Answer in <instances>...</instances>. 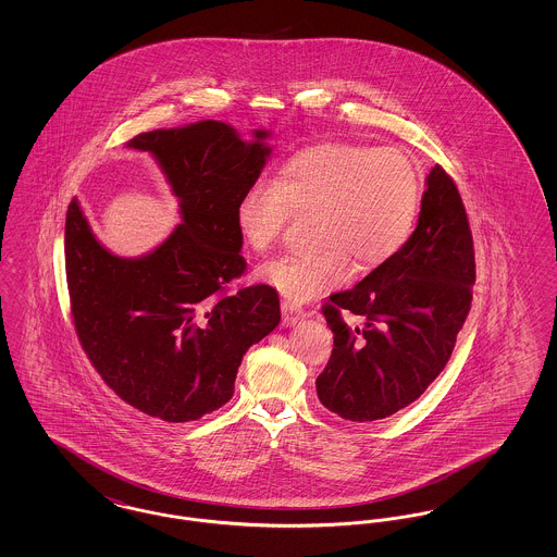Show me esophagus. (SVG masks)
Returning <instances> with one entry per match:
<instances>
[{
  "label": "esophagus",
  "instance_id": "34e87169",
  "mask_svg": "<svg viewBox=\"0 0 557 557\" xmlns=\"http://www.w3.org/2000/svg\"><path fill=\"white\" fill-rule=\"evenodd\" d=\"M282 315H284V323L286 325H296L300 319L305 318V311L298 305L290 302V300H284L282 302Z\"/></svg>",
  "mask_w": 557,
  "mask_h": 557
}]
</instances>
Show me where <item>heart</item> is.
<instances>
[{"instance_id":"heart-1","label":"heart","mask_w":557,"mask_h":557,"mask_svg":"<svg viewBox=\"0 0 557 557\" xmlns=\"http://www.w3.org/2000/svg\"><path fill=\"white\" fill-rule=\"evenodd\" d=\"M422 205V177L398 148L323 141L286 160L273 184L244 189L236 221L255 252L273 248L292 211L315 212L318 250L273 259L259 280L290 302H307L343 286L352 263L371 273L393 261L411 238Z\"/></svg>"}]
</instances>
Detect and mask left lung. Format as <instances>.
Returning <instances> with one entry per match:
<instances>
[{
	"label": "left lung",
	"mask_w": 557,
	"mask_h": 557,
	"mask_svg": "<svg viewBox=\"0 0 557 557\" xmlns=\"http://www.w3.org/2000/svg\"><path fill=\"white\" fill-rule=\"evenodd\" d=\"M474 282L468 214L457 186L436 164L405 248L355 288L332 294L321 309L334 332L332 357L315 382L321 405L350 422H373L424 395L449 361ZM343 310L364 325L350 329Z\"/></svg>",
	"instance_id": "obj_1"
}]
</instances>
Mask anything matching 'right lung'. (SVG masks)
I'll use <instances>...</instances> for the list:
<instances>
[{
	"mask_svg": "<svg viewBox=\"0 0 557 557\" xmlns=\"http://www.w3.org/2000/svg\"><path fill=\"white\" fill-rule=\"evenodd\" d=\"M255 129L244 141L221 121L139 133L180 202L182 223L154 250L116 257L100 244L79 200L66 211L64 259L81 346L108 386L146 416L200 420L234 397L242 357L280 323L267 284L225 294L246 261L236 207L271 157Z\"/></svg>",
	"mask_w": 557,
	"mask_h": 557,
	"instance_id": "right-lung-1",
	"label": "right lung"
}]
</instances>
